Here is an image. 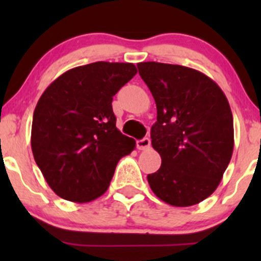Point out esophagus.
Instances as JSON below:
<instances>
[{"label":"esophagus","instance_id":"1","mask_svg":"<svg viewBox=\"0 0 261 261\" xmlns=\"http://www.w3.org/2000/svg\"><path fill=\"white\" fill-rule=\"evenodd\" d=\"M138 149L139 150H147L150 147V139L144 138L141 140H138Z\"/></svg>","mask_w":261,"mask_h":261}]
</instances>
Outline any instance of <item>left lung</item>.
<instances>
[{
  "instance_id": "8db88e82",
  "label": "left lung",
  "mask_w": 261,
  "mask_h": 261,
  "mask_svg": "<svg viewBox=\"0 0 261 261\" xmlns=\"http://www.w3.org/2000/svg\"><path fill=\"white\" fill-rule=\"evenodd\" d=\"M156 103L151 145L162 165L147 181L155 196L175 207L210 197L233 151V118L222 89L203 73L165 63L138 64Z\"/></svg>"
}]
</instances>
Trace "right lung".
<instances>
[{
	"label": "right lung",
	"instance_id": "right-lung-1",
	"mask_svg": "<svg viewBox=\"0 0 261 261\" xmlns=\"http://www.w3.org/2000/svg\"><path fill=\"white\" fill-rule=\"evenodd\" d=\"M138 69L96 62L63 73L35 107L31 149L46 183L70 202H91L107 191L118 160L135 147L116 127L114 96Z\"/></svg>",
	"mask_w": 261,
	"mask_h": 261
}]
</instances>
